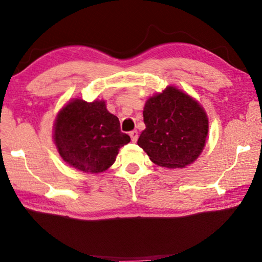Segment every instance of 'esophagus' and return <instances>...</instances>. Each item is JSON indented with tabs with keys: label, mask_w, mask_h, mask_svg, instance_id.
<instances>
[{
	"label": "esophagus",
	"mask_w": 262,
	"mask_h": 262,
	"mask_svg": "<svg viewBox=\"0 0 262 262\" xmlns=\"http://www.w3.org/2000/svg\"><path fill=\"white\" fill-rule=\"evenodd\" d=\"M129 136L132 137V141L133 142H136L137 141V137H139V135H137V130H132L129 133Z\"/></svg>",
	"instance_id": "obj_1"
}]
</instances>
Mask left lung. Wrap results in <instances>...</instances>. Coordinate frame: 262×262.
Wrapping results in <instances>:
<instances>
[{
    "mask_svg": "<svg viewBox=\"0 0 262 262\" xmlns=\"http://www.w3.org/2000/svg\"><path fill=\"white\" fill-rule=\"evenodd\" d=\"M143 121L145 129L137 144L159 166L183 168L205 148L209 128L205 110L174 86L150 97L144 105Z\"/></svg>",
    "mask_w": 262,
    "mask_h": 262,
    "instance_id": "left-lung-1",
    "label": "left lung"
}]
</instances>
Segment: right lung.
I'll return each mask as SVG.
<instances>
[{"mask_svg": "<svg viewBox=\"0 0 262 262\" xmlns=\"http://www.w3.org/2000/svg\"><path fill=\"white\" fill-rule=\"evenodd\" d=\"M129 141L104 100L69 101L54 123V142L60 156L70 166L86 173L107 170L119 149Z\"/></svg>", "mask_w": 262, "mask_h": 262, "instance_id": "right-lung-1", "label": "right lung"}]
</instances>
